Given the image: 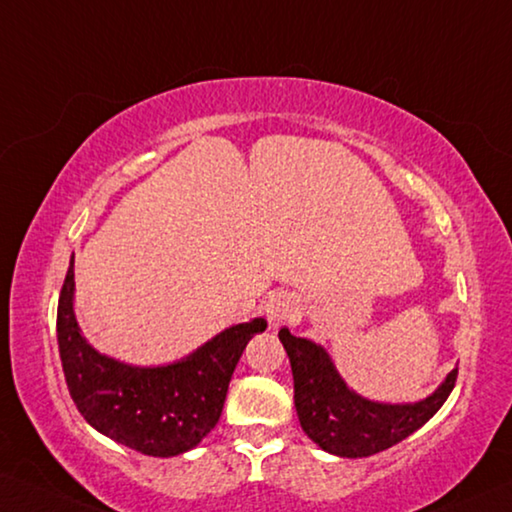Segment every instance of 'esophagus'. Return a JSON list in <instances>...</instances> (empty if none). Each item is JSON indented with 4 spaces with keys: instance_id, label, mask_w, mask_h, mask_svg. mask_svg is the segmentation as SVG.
Instances as JSON below:
<instances>
[{
    "instance_id": "obj_1",
    "label": "esophagus",
    "mask_w": 512,
    "mask_h": 512,
    "mask_svg": "<svg viewBox=\"0 0 512 512\" xmlns=\"http://www.w3.org/2000/svg\"><path fill=\"white\" fill-rule=\"evenodd\" d=\"M294 315H297V303H294L288 294H276L274 299L267 301L265 317L270 321L272 328L283 326L285 321H290Z\"/></svg>"
}]
</instances>
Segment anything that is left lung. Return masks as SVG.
I'll list each match as a JSON object with an SVG mask.
<instances>
[{
  "label": "left lung",
  "instance_id": "obj_1",
  "mask_svg": "<svg viewBox=\"0 0 512 512\" xmlns=\"http://www.w3.org/2000/svg\"><path fill=\"white\" fill-rule=\"evenodd\" d=\"M279 339L292 364L294 407L303 432L324 452L344 459H362L405 441L443 407L459 373L452 369L423 400L393 405L348 387L321 344L294 337L288 328H281Z\"/></svg>",
  "mask_w": 512,
  "mask_h": 512
}]
</instances>
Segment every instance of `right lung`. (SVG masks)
I'll list each match as a JSON object with an SVG mask.
<instances>
[{"mask_svg":"<svg viewBox=\"0 0 512 512\" xmlns=\"http://www.w3.org/2000/svg\"><path fill=\"white\" fill-rule=\"evenodd\" d=\"M74 256L58 301V348L71 398L96 432L148 456L184 454L218 425L233 369L267 321L224 328L182 360L134 366L98 353L78 326Z\"/></svg>","mask_w":512,"mask_h":512,"instance_id":"1","label":"right lung"}]
</instances>
